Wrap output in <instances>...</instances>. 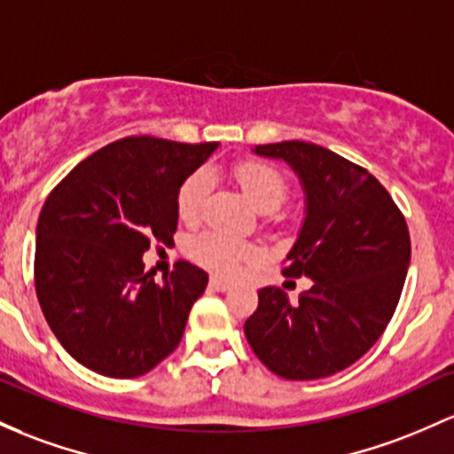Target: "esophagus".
Here are the masks:
<instances>
[{
	"label": "esophagus",
	"instance_id": "esophagus-1",
	"mask_svg": "<svg viewBox=\"0 0 454 454\" xmlns=\"http://www.w3.org/2000/svg\"><path fill=\"white\" fill-rule=\"evenodd\" d=\"M208 286H211L213 291H217V293H226L228 288H231V284H228L226 280H222V278L213 276L211 280H208Z\"/></svg>",
	"mask_w": 454,
	"mask_h": 454
}]
</instances>
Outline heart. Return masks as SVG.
<instances>
[{
  "label": "heart",
  "mask_w": 454,
  "mask_h": 454,
  "mask_svg": "<svg viewBox=\"0 0 454 454\" xmlns=\"http://www.w3.org/2000/svg\"><path fill=\"white\" fill-rule=\"evenodd\" d=\"M239 187L247 196L254 207L262 213H271L282 207L286 200L288 183L276 166L258 159H243L232 168ZM211 193V176L208 172L198 170L183 181L176 193L178 217L187 223H196L202 217ZM189 254L193 261L200 262L208 271L217 276H237L243 262L254 261L258 256V247L250 241L228 237L223 232H202L189 241Z\"/></svg>",
  "instance_id": "obj_1"
}]
</instances>
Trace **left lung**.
Instances as JSON below:
<instances>
[{"instance_id": "obj_1", "label": "left lung", "mask_w": 454, "mask_h": 454, "mask_svg": "<svg viewBox=\"0 0 454 454\" xmlns=\"http://www.w3.org/2000/svg\"><path fill=\"white\" fill-rule=\"evenodd\" d=\"M256 153L284 159L301 178L306 219L282 273L310 278L312 288L297 301L261 288L243 330L284 380L330 377L360 360L395 315L411 256L405 215L366 168L327 148L291 139Z\"/></svg>"}]
</instances>
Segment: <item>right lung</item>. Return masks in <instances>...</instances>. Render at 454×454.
I'll return each mask as SVG.
<instances>
[{
	"mask_svg": "<svg viewBox=\"0 0 454 454\" xmlns=\"http://www.w3.org/2000/svg\"><path fill=\"white\" fill-rule=\"evenodd\" d=\"M217 142L131 136L73 168L43 204L34 284L62 347L90 371L131 380L181 342L208 276L192 262L154 282L142 254L172 246L176 193Z\"/></svg>",
	"mask_w": 454,
	"mask_h": 454,
	"instance_id": "1",
	"label": "right lung"
}]
</instances>
